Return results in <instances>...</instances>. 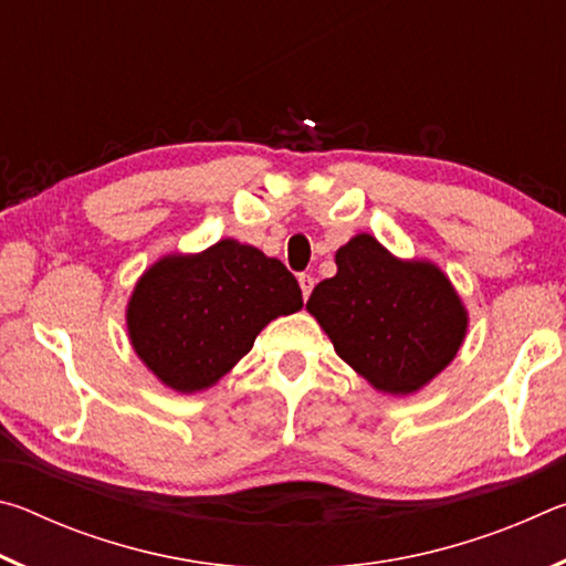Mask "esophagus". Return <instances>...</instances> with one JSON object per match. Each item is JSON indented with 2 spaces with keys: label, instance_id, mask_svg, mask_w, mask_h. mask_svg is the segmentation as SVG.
Here are the masks:
<instances>
[{
  "label": "esophagus",
  "instance_id": "34e87169",
  "mask_svg": "<svg viewBox=\"0 0 566 566\" xmlns=\"http://www.w3.org/2000/svg\"><path fill=\"white\" fill-rule=\"evenodd\" d=\"M300 286H302L304 300H310V294L314 290V276L312 274H300Z\"/></svg>",
  "mask_w": 566,
  "mask_h": 566
}]
</instances>
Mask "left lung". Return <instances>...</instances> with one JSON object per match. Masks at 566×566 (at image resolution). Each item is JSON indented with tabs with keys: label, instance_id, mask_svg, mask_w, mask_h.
<instances>
[{
	"label": "left lung",
	"instance_id": "1",
	"mask_svg": "<svg viewBox=\"0 0 566 566\" xmlns=\"http://www.w3.org/2000/svg\"><path fill=\"white\" fill-rule=\"evenodd\" d=\"M339 357L371 387L409 395L454 359L467 312L454 286L429 262H399L375 237L337 252V274L306 302Z\"/></svg>",
	"mask_w": 566,
	"mask_h": 566
}]
</instances>
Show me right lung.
<instances>
[{"instance_id": "1", "label": "right lung", "mask_w": 566, "mask_h": 566, "mask_svg": "<svg viewBox=\"0 0 566 566\" xmlns=\"http://www.w3.org/2000/svg\"><path fill=\"white\" fill-rule=\"evenodd\" d=\"M302 290L280 260L222 239L195 256H165L142 276L127 310L132 347L177 391L212 387Z\"/></svg>"}]
</instances>
